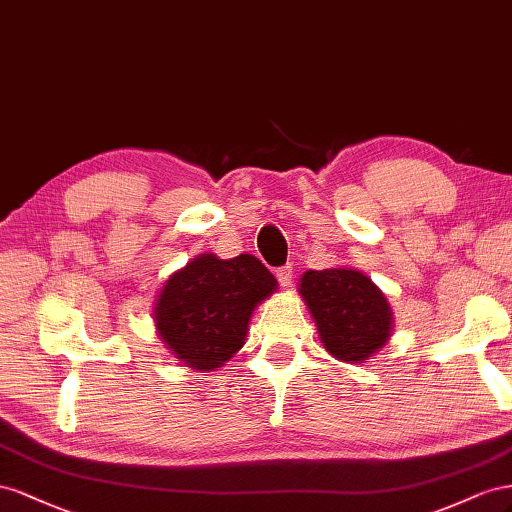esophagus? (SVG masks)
Returning <instances> with one entry per match:
<instances>
[{
  "label": "esophagus",
  "instance_id": "esophagus-1",
  "mask_svg": "<svg viewBox=\"0 0 512 512\" xmlns=\"http://www.w3.org/2000/svg\"><path fill=\"white\" fill-rule=\"evenodd\" d=\"M276 279H279L281 287H289L291 281H294V270H291V266H283L274 272Z\"/></svg>",
  "mask_w": 512,
  "mask_h": 512
}]
</instances>
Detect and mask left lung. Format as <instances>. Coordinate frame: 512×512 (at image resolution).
<instances>
[{
	"label": "left lung",
	"mask_w": 512,
	"mask_h": 512,
	"mask_svg": "<svg viewBox=\"0 0 512 512\" xmlns=\"http://www.w3.org/2000/svg\"><path fill=\"white\" fill-rule=\"evenodd\" d=\"M300 294L317 324L328 354L343 362H367L392 332V311L377 285L358 270H309Z\"/></svg>",
	"instance_id": "1"
}]
</instances>
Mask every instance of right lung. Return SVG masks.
Instances as JSON below:
<instances>
[{
	"instance_id": "obj_1",
	"label": "right lung",
	"mask_w": 512,
	"mask_h": 512,
	"mask_svg": "<svg viewBox=\"0 0 512 512\" xmlns=\"http://www.w3.org/2000/svg\"><path fill=\"white\" fill-rule=\"evenodd\" d=\"M274 289L276 279L253 255H197L160 289L156 330L186 367L216 371L244 345L255 306Z\"/></svg>"
}]
</instances>
